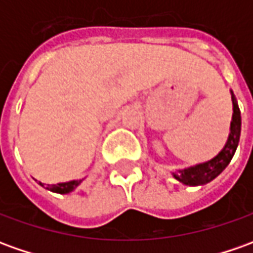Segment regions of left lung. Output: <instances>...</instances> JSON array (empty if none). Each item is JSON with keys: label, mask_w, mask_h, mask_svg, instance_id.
<instances>
[{"label": "left lung", "mask_w": 253, "mask_h": 253, "mask_svg": "<svg viewBox=\"0 0 253 253\" xmlns=\"http://www.w3.org/2000/svg\"><path fill=\"white\" fill-rule=\"evenodd\" d=\"M233 105H234V113H233V122H231V131L228 135L227 144L223 148L219 155L213 158L209 162L198 165L195 168L180 170V173L176 174L173 173L174 178H177L180 183L185 185H202L212 181L214 177H217L223 170L227 168L230 161L233 159L235 154V149L240 142V135H241V112L237 105L234 95H233Z\"/></svg>", "instance_id": "obj_1"}]
</instances>
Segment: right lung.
I'll return each instance as SVG.
<instances>
[{"mask_svg": "<svg viewBox=\"0 0 253 253\" xmlns=\"http://www.w3.org/2000/svg\"><path fill=\"white\" fill-rule=\"evenodd\" d=\"M40 183V181H39ZM82 183V180H73V181H69V183H61V184H48L47 185V190L52 192H58V194H69V192H72L75 188H76L77 185ZM42 187L44 184L40 183Z\"/></svg>", "mask_w": 253, "mask_h": 253, "instance_id": "1", "label": "right lung"}]
</instances>
